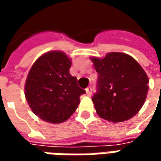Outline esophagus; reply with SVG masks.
I'll list each match as a JSON object with an SVG mask.
<instances>
[{"label": "esophagus", "instance_id": "esophagus-1", "mask_svg": "<svg viewBox=\"0 0 161 161\" xmlns=\"http://www.w3.org/2000/svg\"><path fill=\"white\" fill-rule=\"evenodd\" d=\"M86 94H87L88 97H91V95H92V88L88 87L86 89Z\"/></svg>", "mask_w": 161, "mask_h": 161}]
</instances>
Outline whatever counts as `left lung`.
Segmentation results:
<instances>
[{"instance_id": "left-lung-1", "label": "left lung", "mask_w": 161, "mask_h": 161, "mask_svg": "<svg viewBox=\"0 0 161 161\" xmlns=\"http://www.w3.org/2000/svg\"><path fill=\"white\" fill-rule=\"evenodd\" d=\"M98 73L97 91L92 97L97 115L121 122L135 116L145 103L148 77L128 54L109 53L103 58H91Z\"/></svg>"}]
</instances>
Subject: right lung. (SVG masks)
Segmentation results:
<instances>
[{"label": "right lung", "instance_id": "add662e5", "mask_svg": "<svg viewBox=\"0 0 161 161\" xmlns=\"http://www.w3.org/2000/svg\"><path fill=\"white\" fill-rule=\"evenodd\" d=\"M71 61L62 52L45 53L34 62L26 84L25 96L30 108L40 119L61 123L70 118L85 91L70 74Z\"/></svg>", "mask_w": 161, "mask_h": 161}]
</instances>
